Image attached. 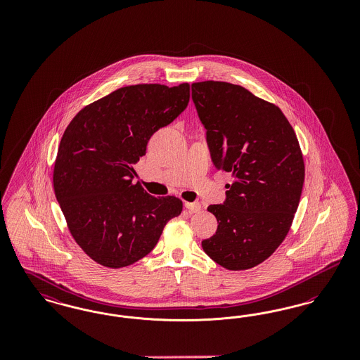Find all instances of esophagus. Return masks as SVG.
<instances>
[{"label": "esophagus", "instance_id": "esophagus-1", "mask_svg": "<svg viewBox=\"0 0 360 360\" xmlns=\"http://www.w3.org/2000/svg\"><path fill=\"white\" fill-rule=\"evenodd\" d=\"M186 209L190 213H198L201 210V204L200 202H186L185 204Z\"/></svg>", "mask_w": 360, "mask_h": 360}]
</instances>
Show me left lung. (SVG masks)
<instances>
[{"instance_id":"8db88e82","label":"left lung","mask_w":360,"mask_h":360,"mask_svg":"<svg viewBox=\"0 0 360 360\" xmlns=\"http://www.w3.org/2000/svg\"><path fill=\"white\" fill-rule=\"evenodd\" d=\"M191 98L214 166L233 179L223 205L207 206L219 225L202 248L224 269H252L285 240L300 204L305 165L298 139L276 105L243 86L195 82Z\"/></svg>"}]
</instances>
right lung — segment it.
<instances>
[{
	"label": "right lung",
	"mask_w": 360,
	"mask_h": 360,
	"mask_svg": "<svg viewBox=\"0 0 360 360\" xmlns=\"http://www.w3.org/2000/svg\"><path fill=\"white\" fill-rule=\"evenodd\" d=\"M188 100V84L125 86L81 109L68 125L53 191L71 236L98 264L121 269L148 255L166 224L181 214L179 198L153 197L132 179L150 137Z\"/></svg>",
	"instance_id": "right-lung-1"
}]
</instances>
